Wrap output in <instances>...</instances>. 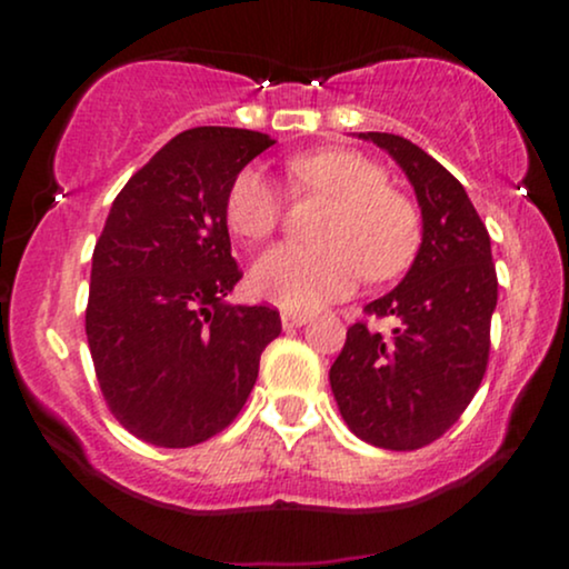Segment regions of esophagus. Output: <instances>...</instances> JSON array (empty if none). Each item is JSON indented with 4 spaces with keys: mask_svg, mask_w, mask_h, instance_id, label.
I'll use <instances>...</instances> for the list:
<instances>
[{
    "mask_svg": "<svg viewBox=\"0 0 569 569\" xmlns=\"http://www.w3.org/2000/svg\"><path fill=\"white\" fill-rule=\"evenodd\" d=\"M280 321H283V329H297V326H305L307 321H310V312L283 310L280 312Z\"/></svg>",
    "mask_w": 569,
    "mask_h": 569,
    "instance_id": "1",
    "label": "esophagus"
}]
</instances>
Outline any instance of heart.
<instances>
[{
  "instance_id": "obj_1",
  "label": "heart",
  "mask_w": 569,
  "mask_h": 569,
  "mask_svg": "<svg viewBox=\"0 0 569 569\" xmlns=\"http://www.w3.org/2000/svg\"><path fill=\"white\" fill-rule=\"evenodd\" d=\"M293 192L331 198L312 246H276L251 270V289L267 302L310 310L345 297L367 276H401L420 248V213L407 194L388 184L380 162L352 149H318L286 166ZM227 224L243 240L259 243L280 227L283 198L259 168L232 179L224 202Z\"/></svg>"
}]
</instances>
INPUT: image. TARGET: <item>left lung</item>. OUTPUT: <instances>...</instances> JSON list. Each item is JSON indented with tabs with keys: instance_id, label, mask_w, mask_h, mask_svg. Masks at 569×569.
I'll use <instances>...</instances> for the list:
<instances>
[{
	"instance_id": "1",
	"label": "left lung",
	"mask_w": 569,
	"mask_h": 569,
	"mask_svg": "<svg viewBox=\"0 0 569 569\" xmlns=\"http://www.w3.org/2000/svg\"><path fill=\"white\" fill-rule=\"evenodd\" d=\"M361 139L409 176L422 243L407 278L363 307L369 318H393L396 329L382 335L367 321L352 323L329 380L358 439L409 452L447 433L485 380L498 272L485 221L441 162L401 136Z\"/></svg>"
}]
</instances>
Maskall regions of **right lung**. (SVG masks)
<instances>
[{"instance_id":"add662e5","label":"right lung","mask_w":569,"mask_h":569,"mask_svg":"<svg viewBox=\"0 0 569 569\" xmlns=\"http://www.w3.org/2000/svg\"><path fill=\"white\" fill-rule=\"evenodd\" d=\"M240 128L179 133L120 189L93 251L84 335L103 401L122 428L184 449L243 409L278 310L227 305L232 179L272 147Z\"/></svg>"}]
</instances>
